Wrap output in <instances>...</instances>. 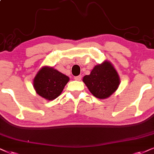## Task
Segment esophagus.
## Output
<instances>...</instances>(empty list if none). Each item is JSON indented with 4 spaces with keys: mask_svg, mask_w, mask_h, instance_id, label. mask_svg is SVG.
I'll list each match as a JSON object with an SVG mask.
<instances>
[{
    "mask_svg": "<svg viewBox=\"0 0 154 154\" xmlns=\"http://www.w3.org/2000/svg\"><path fill=\"white\" fill-rule=\"evenodd\" d=\"M81 79H82V76L81 75H78V76H76V77H75V80L79 81V80H81Z\"/></svg>",
    "mask_w": 154,
    "mask_h": 154,
    "instance_id": "esophagus-1",
    "label": "esophagus"
}]
</instances>
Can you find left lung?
<instances>
[{
    "mask_svg": "<svg viewBox=\"0 0 154 154\" xmlns=\"http://www.w3.org/2000/svg\"><path fill=\"white\" fill-rule=\"evenodd\" d=\"M83 82L94 97L106 99L117 89L120 79L112 64L104 62L95 66L90 75L83 77Z\"/></svg>",
    "mask_w": 154,
    "mask_h": 154,
    "instance_id": "1",
    "label": "left lung"
}]
</instances>
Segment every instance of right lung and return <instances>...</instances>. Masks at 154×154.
<instances>
[{
    "label": "right lung",
    "mask_w": 154,
    "mask_h": 154,
    "mask_svg": "<svg viewBox=\"0 0 154 154\" xmlns=\"http://www.w3.org/2000/svg\"><path fill=\"white\" fill-rule=\"evenodd\" d=\"M69 82V77L52 67H42L34 79L37 93L48 100L56 99Z\"/></svg>",
    "instance_id": "obj_1"
}]
</instances>
